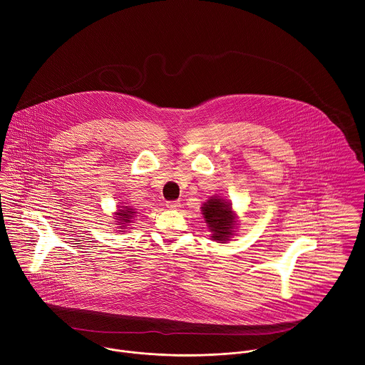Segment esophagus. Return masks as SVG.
I'll use <instances>...</instances> for the list:
<instances>
[{
	"instance_id": "34e87169",
	"label": "esophagus",
	"mask_w": 365,
	"mask_h": 365,
	"mask_svg": "<svg viewBox=\"0 0 365 365\" xmlns=\"http://www.w3.org/2000/svg\"><path fill=\"white\" fill-rule=\"evenodd\" d=\"M167 207H168L169 210H179V208H180V201H179V200L168 201V202H167Z\"/></svg>"
}]
</instances>
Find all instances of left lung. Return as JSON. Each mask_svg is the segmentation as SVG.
I'll list each match as a JSON object with an SVG mask.
<instances>
[{"instance_id": "left-lung-1", "label": "left lung", "mask_w": 365, "mask_h": 365, "mask_svg": "<svg viewBox=\"0 0 365 365\" xmlns=\"http://www.w3.org/2000/svg\"><path fill=\"white\" fill-rule=\"evenodd\" d=\"M204 221L211 232V239L218 243H226L236 232L237 215L232 208V202L221 196L210 197L201 207Z\"/></svg>"}]
</instances>
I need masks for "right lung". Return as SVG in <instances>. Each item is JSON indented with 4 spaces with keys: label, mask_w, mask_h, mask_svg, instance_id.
<instances>
[{
    "label": "right lung",
    "mask_w": 365,
    "mask_h": 365,
    "mask_svg": "<svg viewBox=\"0 0 365 365\" xmlns=\"http://www.w3.org/2000/svg\"><path fill=\"white\" fill-rule=\"evenodd\" d=\"M136 208L130 207V205H118L116 212L113 214V220L116 221L118 229H122L119 232H126V229L133 222L135 217H136Z\"/></svg>",
    "instance_id": "add662e5"
}]
</instances>
